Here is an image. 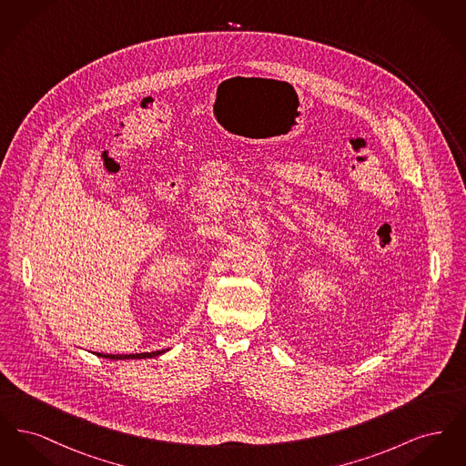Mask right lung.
Segmentation results:
<instances>
[{"label":"right lung","instance_id":"add662e5","mask_svg":"<svg viewBox=\"0 0 466 466\" xmlns=\"http://www.w3.org/2000/svg\"><path fill=\"white\" fill-rule=\"evenodd\" d=\"M169 350H160V351H152V353H136V355H103V353H96L101 358H108V360H143V358H156V356L164 355Z\"/></svg>","mask_w":466,"mask_h":466}]
</instances>
